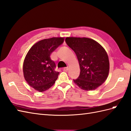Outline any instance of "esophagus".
I'll use <instances>...</instances> for the list:
<instances>
[{
	"label": "esophagus",
	"mask_w": 131,
	"mask_h": 131,
	"mask_svg": "<svg viewBox=\"0 0 131 131\" xmlns=\"http://www.w3.org/2000/svg\"><path fill=\"white\" fill-rule=\"evenodd\" d=\"M68 69H69V68L68 67H65V68H63V71H65V72H67L68 71Z\"/></svg>",
	"instance_id": "34e87169"
}]
</instances>
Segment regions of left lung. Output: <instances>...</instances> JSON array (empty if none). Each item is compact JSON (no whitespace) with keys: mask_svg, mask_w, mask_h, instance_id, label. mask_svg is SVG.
<instances>
[{"mask_svg":"<svg viewBox=\"0 0 131 131\" xmlns=\"http://www.w3.org/2000/svg\"><path fill=\"white\" fill-rule=\"evenodd\" d=\"M66 42L77 57L80 74L73 80L85 91H93L102 84L110 71V62L106 50L95 40L85 37H67Z\"/></svg>","mask_w":131,"mask_h":131,"instance_id":"left-lung-1","label":"left lung"}]
</instances>
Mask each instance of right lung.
<instances>
[{
    "label": "right lung",
    "instance_id": "right-lung-1",
    "mask_svg": "<svg viewBox=\"0 0 131 131\" xmlns=\"http://www.w3.org/2000/svg\"><path fill=\"white\" fill-rule=\"evenodd\" d=\"M64 40L63 37L44 39L29 50L23 63V75L28 84L35 90L46 91L55 83L59 73L54 71L56 64L50 56Z\"/></svg>",
    "mask_w": 131,
    "mask_h": 131
}]
</instances>
